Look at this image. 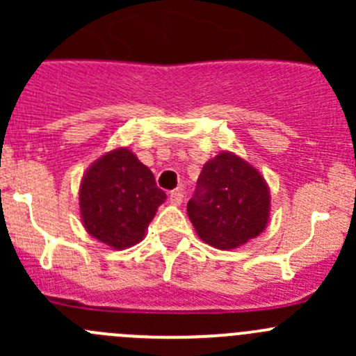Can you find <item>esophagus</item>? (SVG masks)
Wrapping results in <instances>:
<instances>
[{
	"mask_svg": "<svg viewBox=\"0 0 356 356\" xmlns=\"http://www.w3.org/2000/svg\"><path fill=\"white\" fill-rule=\"evenodd\" d=\"M168 200H170L172 204H181L182 201H184V195H182L181 189H175V191H170Z\"/></svg>",
	"mask_w": 356,
	"mask_h": 356,
	"instance_id": "1",
	"label": "esophagus"
}]
</instances>
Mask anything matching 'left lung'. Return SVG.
I'll list each match as a JSON object with an SVG mask.
<instances>
[{
    "mask_svg": "<svg viewBox=\"0 0 356 356\" xmlns=\"http://www.w3.org/2000/svg\"><path fill=\"white\" fill-rule=\"evenodd\" d=\"M268 208L270 195L257 168L232 153H220L204 163L188 215L204 243L232 250L264 231Z\"/></svg>",
    "mask_w": 356,
    "mask_h": 356,
    "instance_id": "obj_1",
    "label": "left lung"
}]
</instances>
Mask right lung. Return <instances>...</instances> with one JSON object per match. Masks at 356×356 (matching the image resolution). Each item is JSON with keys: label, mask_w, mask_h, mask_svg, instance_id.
Here are the masks:
<instances>
[{"label": "right lung", "mask_w": 356, "mask_h": 356, "mask_svg": "<svg viewBox=\"0 0 356 356\" xmlns=\"http://www.w3.org/2000/svg\"><path fill=\"white\" fill-rule=\"evenodd\" d=\"M165 198L152 170L129 149L120 148L89 167L79 204L89 234L115 250H124L141 241Z\"/></svg>", "instance_id": "right-lung-1"}]
</instances>
